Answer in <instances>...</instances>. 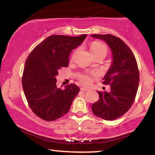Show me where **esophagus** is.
I'll list each match as a JSON object with an SVG mask.
<instances>
[{
  "label": "esophagus",
  "mask_w": 155,
  "mask_h": 155,
  "mask_svg": "<svg viewBox=\"0 0 155 155\" xmlns=\"http://www.w3.org/2000/svg\"><path fill=\"white\" fill-rule=\"evenodd\" d=\"M81 90L83 91H88V88H87V87H81Z\"/></svg>",
  "instance_id": "esophagus-1"
}]
</instances>
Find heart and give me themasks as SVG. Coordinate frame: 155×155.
<instances>
[{
	"label": "heart",
	"instance_id": "obj_1",
	"mask_svg": "<svg viewBox=\"0 0 155 155\" xmlns=\"http://www.w3.org/2000/svg\"><path fill=\"white\" fill-rule=\"evenodd\" d=\"M90 50L93 56L95 57L98 54H103V53L106 54L107 47L104 44L98 42V41H94L91 44V47H90ZM80 81L83 85H89L91 83V78L88 74H82V75H80Z\"/></svg>",
	"mask_w": 155,
	"mask_h": 155
}]
</instances>
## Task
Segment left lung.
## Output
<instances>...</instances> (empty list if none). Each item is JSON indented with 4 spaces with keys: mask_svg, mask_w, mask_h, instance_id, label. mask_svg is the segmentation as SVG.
<instances>
[{
    "mask_svg": "<svg viewBox=\"0 0 155 155\" xmlns=\"http://www.w3.org/2000/svg\"><path fill=\"white\" fill-rule=\"evenodd\" d=\"M91 37L106 41L111 51L112 62L103 78L110 85L109 92H98L99 99L92 106L95 116L110 121L123 116L134 101L139 73L134 55L121 39L111 34H92Z\"/></svg>",
    "mask_w": 155,
    "mask_h": 155,
    "instance_id": "left-lung-1",
    "label": "left lung"
}]
</instances>
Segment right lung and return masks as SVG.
Segmentation results:
<instances>
[{
	"instance_id": "obj_1",
	"label": "right lung",
	"mask_w": 155,
	"mask_h": 155,
	"mask_svg": "<svg viewBox=\"0 0 155 155\" xmlns=\"http://www.w3.org/2000/svg\"><path fill=\"white\" fill-rule=\"evenodd\" d=\"M87 37L52 35L38 45L25 62L22 85L26 100L34 114L47 121L62 117L70 110L80 92L75 84L57 87L56 76L62 67H68L71 51Z\"/></svg>"
}]
</instances>
